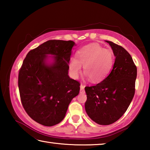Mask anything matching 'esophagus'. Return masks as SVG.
<instances>
[{
  "mask_svg": "<svg viewBox=\"0 0 150 150\" xmlns=\"http://www.w3.org/2000/svg\"><path fill=\"white\" fill-rule=\"evenodd\" d=\"M84 88H85V86L81 84L80 86V93H85V90H84Z\"/></svg>",
  "mask_w": 150,
  "mask_h": 150,
  "instance_id": "34e87169",
  "label": "esophagus"
}]
</instances>
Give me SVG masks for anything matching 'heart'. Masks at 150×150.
<instances>
[{"label":"heart","instance_id":"heart-1","mask_svg":"<svg viewBox=\"0 0 150 150\" xmlns=\"http://www.w3.org/2000/svg\"><path fill=\"white\" fill-rule=\"evenodd\" d=\"M114 57L110 50L104 49L96 44L88 45L77 53V58H71L69 70L73 78H77L83 66L86 76L93 82L103 81L112 67Z\"/></svg>","mask_w":150,"mask_h":150}]
</instances>
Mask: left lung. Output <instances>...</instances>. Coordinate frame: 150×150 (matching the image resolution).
I'll use <instances>...</instances> for the list:
<instances>
[{"mask_svg": "<svg viewBox=\"0 0 150 150\" xmlns=\"http://www.w3.org/2000/svg\"><path fill=\"white\" fill-rule=\"evenodd\" d=\"M105 42L115 56L112 69L100 83L85 88L86 112L100 125L115 122L125 113L135 93L137 77L136 66L130 54L120 45Z\"/></svg>", "mask_w": 150, "mask_h": 150, "instance_id": "8db88e82", "label": "left lung"}]
</instances>
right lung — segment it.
Masks as SVG:
<instances>
[{"instance_id": "1", "label": "right lung", "mask_w": 150, "mask_h": 150, "mask_svg": "<svg viewBox=\"0 0 150 150\" xmlns=\"http://www.w3.org/2000/svg\"><path fill=\"white\" fill-rule=\"evenodd\" d=\"M74 45L71 40L45 42L28 53L20 68L22 104L30 117L42 125L61 122L71 101L79 93L80 83L68 75Z\"/></svg>"}]
</instances>
